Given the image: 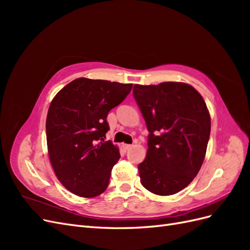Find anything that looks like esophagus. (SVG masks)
I'll use <instances>...</instances> for the list:
<instances>
[{"label":"esophagus","mask_w":250,"mask_h":250,"mask_svg":"<svg viewBox=\"0 0 250 250\" xmlns=\"http://www.w3.org/2000/svg\"><path fill=\"white\" fill-rule=\"evenodd\" d=\"M122 147L125 149V150H128L130 149L132 147V145H129V144H122Z\"/></svg>","instance_id":"1"}]
</instances>
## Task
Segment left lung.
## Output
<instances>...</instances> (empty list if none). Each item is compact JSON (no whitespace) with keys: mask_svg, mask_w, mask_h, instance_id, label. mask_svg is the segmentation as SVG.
<instances>
[{"mask_svg":"<svg viewBox=\"0 0 250 250\" xmlns=\"http://www.w3.org/2000/svg\"><path fill=\"white\" fill-rule=\"evenodd\" d=\"M133 97L145 120L146 158L139 165L143 187L168 196L197 175L210 133V117L201 95L183 82L133 86Z\"/></svg>","mask_w":250,"mask_h":250,"instance_id":"left-lung-1","label":"left lung"}]
</instances>
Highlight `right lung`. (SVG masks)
I'll use <instances>...</instances> for the list:
<instances>
[{
	"label": "right lung",
	"mask_w": 250,
	"mask_h": 250,
	"mask_svg": "<svg viewBox=\"0 0 250 250\" xmlns=\"http://www.w3.org/2000/svg\"><path fill=\"white\" fill-rule=\"evenodd\" d=\"M132 84L87 78L75 79L52 100L46 131L52 167L62 186L80 197L106 190L120 152L110 141L108 111L130 93Z\"/></svg>",
	"instance_id": "add662e5"
}]
</instances>
